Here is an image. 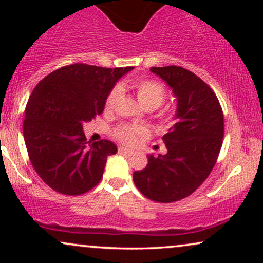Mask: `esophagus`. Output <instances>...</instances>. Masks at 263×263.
Instances as JSON below:
<instances>
[{
    "mask_svg": "<svg viewBox=\"0 0 263 263\" xmlns=\"http://www.w3.org/2000/svg\"><path fill=\"white\" fill-rule=\"evenodd\" d=\"M119 152H120V153H123V155H131L132 151L128 149V148H125V147H120Z\"/></svg>",
    "mask_w": 263,
    "mask_h": 263,
    "instance_id": "esophagus-1",
    "label": "esophagus"
}]
</instances>
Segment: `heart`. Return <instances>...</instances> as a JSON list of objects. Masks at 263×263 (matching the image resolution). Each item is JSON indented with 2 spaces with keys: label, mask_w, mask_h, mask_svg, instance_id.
Returning <instances> with one entry per match:
<instances>
[{
  "label": "heart",
  "mask_w": 263,
  "mask_h": 263,
  "mask_svg": "<svg viewBox=\"0 0 263 263\" xmlns=\"http://www.w3.org/2000/svg\"><path fill=\"white\" fill-rule=\"evenodd\" d=\"M136 91H137L138 101L141 102L142 106H152V107H159L163 104L165 99V89L161 83L155 80L149 79H142L135 83ZM120 95V87L115 86L108 93L106 99V107L111 108L117 101V98ZM146 135V128L140 125H122L117 127L115 131V136L122 141L126 144H134L137 136H144Z\"/></svg>",
  "instance_id": "1"
}]
</instances>
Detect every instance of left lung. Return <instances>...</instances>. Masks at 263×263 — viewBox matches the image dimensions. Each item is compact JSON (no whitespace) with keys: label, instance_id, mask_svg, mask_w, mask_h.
I'll return each instance as SVG.
<instances>
[{"label":"left lung","instance_id":"left-lung-1","mask_svg":"<svg viewBox=\"0 0 263 263\" xmlns=\"http://www.w3.org/2000/svg\"><path fill=\"white\" fill-rule=\"evenodd\" d=\"M177 99L176 123L163 136L167 153L148 155V164L134 173L144 197L173 203L189 197L215 165L224 138V115L208 84L180 66L151 68Z\"/></svg>","mask_w":263,"mask_h":263}]
</instances>
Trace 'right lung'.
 I'll list each match as a JSON object with an SVG mask.
<instances>
[{"label": "right lung", "instance_id": "obj_1", "mask_svg": "<svg viewBox=\"0 0 263 263\" xmlns=\"http://www.w3.org/2000/svg\"><path fill=\"white\" fill-rule=\"evenodd\" d=\"M71 64L42 79L29 96L23 137L33 168L45 184L65 195L89 192L101 180L114 142L86 141L83 125L102 114L117 83L132 70Z\"/></svg>", "mask_w": 263, "mask_h": 263}]
</instances>
